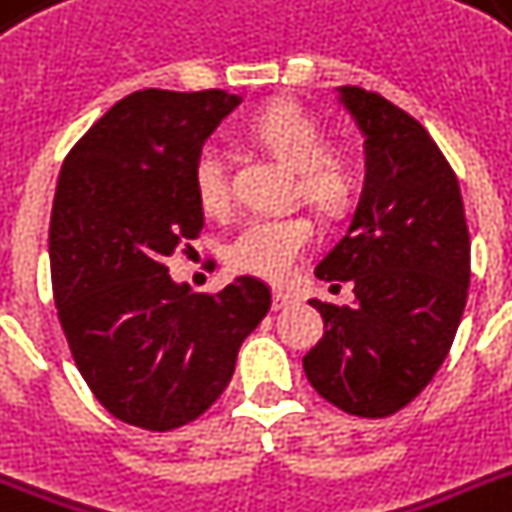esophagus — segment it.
<instances>
[{
  "label": "esophagus",
  "instance_id": "obj_1",
  "mask_svg": "<svg viewBox=\"0 0 512 512\" xmlns=\"http://www.w3.org/2000/svg\"><path fill=\"white\" fill-rule=\"evenodd\" d=\"M295 303H297V297L284 292V289H276V292H273V311H284V308H289V305H295Z\"/></svg>",
  "mask_w": 512,
  "mask_h": 512
}]
</instances>
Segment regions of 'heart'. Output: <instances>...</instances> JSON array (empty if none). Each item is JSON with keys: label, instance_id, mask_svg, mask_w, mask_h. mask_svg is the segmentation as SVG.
<instances>
[{"label": "heart", "instance_id": "heart-1", "mask_svg": "<svg viewBox=\"0 0 512 512\" xmlns=\"http://www.w3.org/2000/svg\"><path fill=\"white\" fill-rule=\"evenodd\" d=\"M257 146L292 167L300 196L321 212H342L358 188V167L353 156L340 148H327L321 122L295 103H273L247 127ZM193 191L204 212L228 209V172L223 151L204 146L193 159ZM316 225L305 215L255 217L228 244V263L241 273L268 281H287L311 252Z\"/></svg>", "mask_w": 512, "mask_h": 512}]
</instances>
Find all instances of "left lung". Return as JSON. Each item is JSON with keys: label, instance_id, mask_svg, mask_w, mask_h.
Masks as SVG:
<instances>
[{"label": "left lung", "instance_id": "1", "mask_svg": "<svg viewBox=\"0 0 512 512\" xmlns=\"http://www.w3.org/2000/svg\"><path fill=\"white\" fill-rule=\"evenodd\" d=\"M364 135L366 177L348 231L316 265L356 305H311L324 337L303 358L316 393L356 417H388L433 380L460 327L470 236L457 175L417 119L377 92L340 87Z\"/></svg>", "mask_w": 512, "mask_h": 512}]
</instances>
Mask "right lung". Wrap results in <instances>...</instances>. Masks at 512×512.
<instances>
[{
    "instance_id": "add662e5",
    "label": "right lung",
    "mask_w": 512,
    "mask_h": 512,
    "mask_svg": "<svg viewBox=\"0 0 512 512\" xmlns=\"http://www.w3.org/2000/svg\"><path fill=\"white\" fill-rule=\"evenodd\" d=\"M239 103L223 90L132 92L60 170L50 220L60 327L95 398L135 428L164 433L207 412L271 311L255 276L201 295L164 265L204 228L193 159Z\"/></svg>"
}]
</instances>
